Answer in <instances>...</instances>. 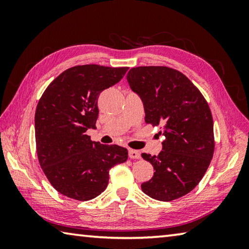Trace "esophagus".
Returning <instances> with one entry per match:
<instances>
[{"label":"esophagus","mask_w":249,"mask_h":249,"mask_svg":"<svg viewBox=\"0 0 249 249\" xmlns=\"http://www.w3.org/2000/svg\"><path fill=\"white\" fill-rule=\"evenodd\" d=\"M128 156H129L130 159H140L141 158V153L138 150L129 149L128 150Z\"/></svg>","instance_id":"obj_1"}]
</instances>
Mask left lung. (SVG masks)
<instances>
[{"mask_svg":"<svg viewBox=\"0 0 249 249\" xmlns=\"http://www.w3.org/2000/svg\"><path fill=\"white\" fill-rule=\"evenodd\" d=\"M126 78L142 101L145 122L161 126L159 134L165 136L157 156L142 154L155 170L153 178L142 183V190L155 200L179 199L196 187L213 157L209 104L190 80L169 67H136Z\"/></svg>","mask_w":249,"mask_h":249,"instance_id":"1","label":"left lung"}]
</instances>
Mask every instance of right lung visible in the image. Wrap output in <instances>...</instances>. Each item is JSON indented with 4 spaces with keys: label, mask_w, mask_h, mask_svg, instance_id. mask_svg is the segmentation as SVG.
I'll list each match as a JSON object with an SVG mask.
<instances>
[{
    "label": "right lung",
    "mask_w": 249,
    "mask_h": 249,
    "mask_svg": "<svg viewBox=\"0 0 249 249\" xmlns=\"http://www.w3.org/2000/svg\"><path fill=\"white\" fill-rule=\"evenodd\" d=\"M127 67L74 66L65 70L41 95L35 112L39 165L56 190L88 201L107 187L108 171L127 160L124 147L92 142L86 132L96 128L101 92L124 77Z\"/></svg>",
    "instance_id": "obj_1"
}]
</instances>
